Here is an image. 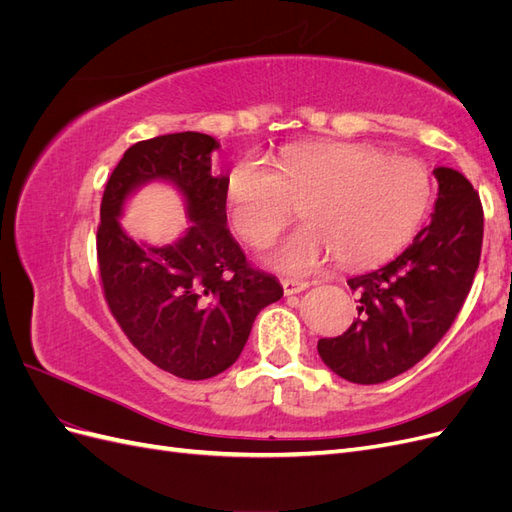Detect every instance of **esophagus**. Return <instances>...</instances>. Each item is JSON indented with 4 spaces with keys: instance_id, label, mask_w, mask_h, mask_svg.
<instances>
[{
    "instance_id": "esophagus-1",
    "label": "esophagus",
    "mask_w": 512,
    "mask_h": 512,
    "mask_svg": "<svg viewBox=\"0 0 512 512\" xmlns=\"http://www.w3.org/2000/svg\"><path fill=\"white\" fill-rule=\"evenodd\" d=\"M282 286H284L286 294H297V292H303L305 288H309V282L290 280V277H286V280H282Z\"/></svg>"
}]
</instances>
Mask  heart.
Masks as SVG:
<instances>
[{
    "label": "heart",
    "instance_id": "obj_1",
    "mask_svg": "<svg viewBox=\"0 0 512 512\" xmlns=\"http://www.w3.org/2000/svg\"><path fill=\"white\" fill-rule=\"evenodd\" d=\"M429 203L421 162L365 143L292 145L277 168L243 160L226 183L230 226L252 247L273 243L301 207L307 226L269 256L290 273H312L335 256L348 269L380 265L412 239Z\"/></svg>",
    "mask_w": 512,
    "mask_h": 512
}]
</instances>
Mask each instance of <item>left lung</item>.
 I'll list each match as a JSON object with an SVG mask.
<instances>
[{
    "label": "left lung",
    "mask_w": 512,
    "mask_h": 512,
    "mask_svg": "<svg viewBox=\"0 0 512 512\" xmlns=\"http://www.w3.org/2000/svg\"><path fill=\"white\" fill-rule=\"evenodd\" d=\"M440 190L431 222L406 252L376 271L356 275L359 318L318 354L337 376L378 384L404 374L451 329L470 294L483 247V205L472 183L453 168H436Z\"/></svg>",
    "instance_id": "obj_1"
}]
</instances>
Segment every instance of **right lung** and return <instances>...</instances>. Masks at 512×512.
I'll return each mask as SVG.
<instances>
[{
	"instance_id": "1",
	"label": "right lung",
	"mask_w": 512,
	"mask_h": 512,
	"mask_svg": "<svg viewBox=\"0 0 512 512\" xmlns=\"http://www.w3.org/2000/svg\"><path fill=\"white\" fill-rule=\"evenodd\" d=\"M209 134L179 132L132 145L106 181L96 235L108 309L132 346L183 380L222 374L262 307L282 299L273 275L254 269L226 228V177L211 175ZM173 180L193 224L175 246L141 248L120 230L122 200L145 180Z\"/></svg>"
}]
</instances>
